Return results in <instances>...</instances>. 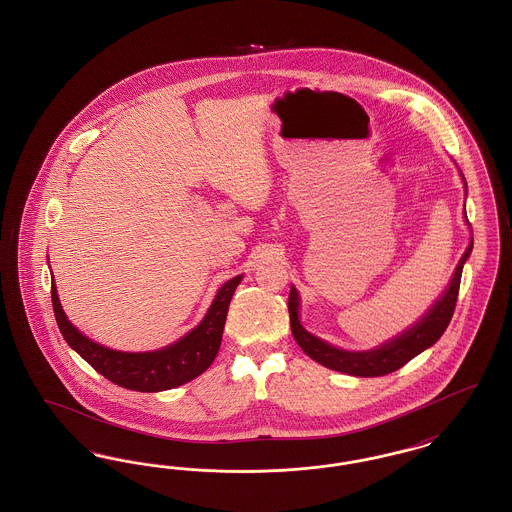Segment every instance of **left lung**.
Here are the masks:
<instances>
[{"mask_svg":"<svg viewBox=\"0 0 512 512\" xmlns=\"http://www.w3.org/2000/svg\"><path fill=\"white\" fill-rule=\"evenodd\" d=\"M472 251V242L468 249L464 251L463 259L459 261V267L453 274V280L449 288L436 301V305L426 313V317L413 328H409L405 334L399 338L384 343L378 349L372 351H343L328 345L326 341L318 340L313 334H309L301 322H299V295L297 290H290L288 297V311H290V324H292V334L297 345L309 355L318 365L338 370L343 374L351 376H361V378H372V376H386L390 372L399 370L401 366L407 365L411 359H414L418 353L428 349L441 338L445 328L449 326L457 297H459V288H461V276H463L464 261L468 259Z\"/></svg>","mask_w":512,"mask_h":512,"instance_id":"1","label":"left lung"}]
</instances>
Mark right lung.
<instances>
[{
  "label": "right lung",
  "mask_w": 512,
  "mask_h": 512,
  "mask_svg": "<svg viewBox=\"0 0 512 512\" xmlns=\"http://www.w3.org/2000/svg\"><path fill=\"white\" fill-rule=\"evenodd\" d=\"M240 280L242 276H236L220 288L209 313L190 334H186L174 345L151 353H122L82 336L65 317L55 284H51V303L63 338L86 363H90L101 376L121 388L153 393L178 388L194 380L215 361L228 315V305Z\"/></svg>",
  "instance_id": "obj_1"
}]
</instances>
